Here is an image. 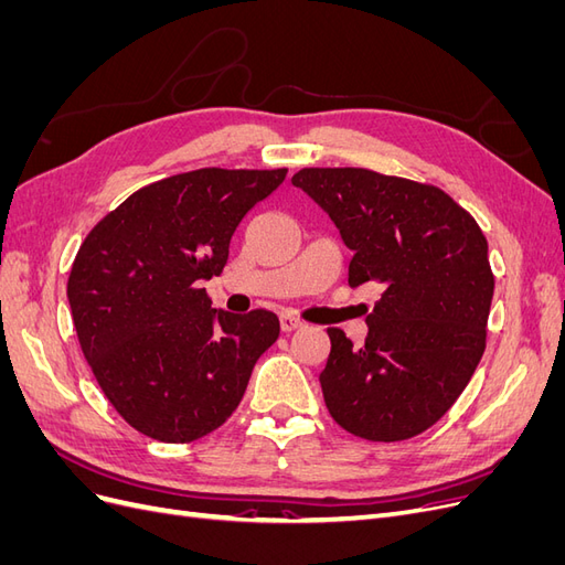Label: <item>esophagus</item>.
<instances>
[{"instance_id":"1","label":"esophagus","mask_w":565,"mask_h":565,"mask_svg":"<svg viewBox=\"0 0 565 565\" xmlns=\"http://www.w3.org/2000/svg\"><path fill=\"white\" fill-rule=\"evenodd\" d=\"M280 328H282V332H295V330L303 328V322L292 313H285V316H280Z\"/></svg>"}]
</instances>
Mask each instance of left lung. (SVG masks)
Segmentation results:
<instances>
[{
    "label": "left lung",
    "instance_id": "obj_1",
    "mask_svg": "<svg viewBox=\"0 0 565 565\" xmlns=\"http://www.w3.org/2000/svg\"><path fill=\"white\" fill-rule=\"evenodd\" d=\"M292 183L353 249L349 285L384 287L361 349L339 328L328 330L324 405L341 429L367 440L426 431L486 351L494 276L481 226L440 188L363 167H306Z\"/></svg>",
    "mask_w": 565,
    "mask_h": 565
}]
</instances>
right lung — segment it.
I'll return each mask as SVG.
<instances>
[{"label": "right lung", "mask_w": 565, "mask_h": 565, "mask_svg": "<svg viewBox=\"0 0 565 565\" xmlns=\"http://www.w3.org/2000/svg\"><path fill=\"white\" fill-rule=\"evenodd\" d=\"M287 169L204 167L143 185L84 237L67 301L84 358L122 419L162 443L212 434L241 405L280 320L212 309L202 280Z\"/></svg>", "instance_id": "add662e5"}]
</instances>
